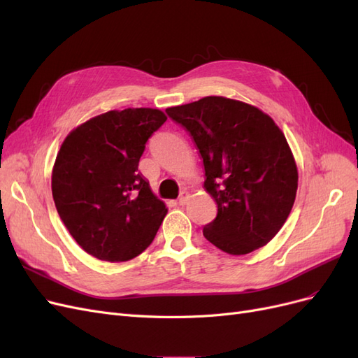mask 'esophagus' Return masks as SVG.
I'll return each instance as SVG.
<instances>
[{"label": "esophagus", "mask_w": 358, "mask_h": 358, "mask_svg": "<svg viewBox=\"0 0 358 358\" xmlns=\"http://www.w3.org/2000/svg\"><path fill=\"white\" fill-rule=\"evenodd\" d=\"M188 199H189V194H188L187 191H182V192H180V196H179V199H178V203H179L180 206H183V204H187Z\"/></svg>", "instance_id": "1"}]
</instances>
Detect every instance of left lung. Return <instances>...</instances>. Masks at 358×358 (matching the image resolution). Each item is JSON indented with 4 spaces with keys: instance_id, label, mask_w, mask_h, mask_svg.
I'll return each instance as SVG.
<instances>
[{
    "instance_id": "left-lung-1",
    "label": "left lung",
    "mask_w": 358,
    "mask_h": 358,
    "mask_svg": "<svg viewBox=\"0 0 358 358\" xmlns=\"http://www.w3.org/2000/svg\"><path fill=\"white\" fill-rule=\"evenodd\" d=\"M166 113L194 138L204 188L218 204L203 236L221 251L245 255L273 239L297 192V167L284 133L246 103L204 96Z\"/></svg>"
}]
</instances>
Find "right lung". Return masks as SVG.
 <instances>
[{
  "label": "right lung",
  "mask_w": 358,
  "mask_h": 358,
  "mask_svg": "<svg viewBox=\"0 0 358 358\" xmlns=\"http://www.w3.org/2000/svg\"><path fill=\"white\" fill-rule=\"evenodd\" d=\"M166 121L158 109L110 110L64 140L52 196L73 239L92 257L128 262L152 243L167 208L138 171V161Z\"/></svg>",
  "instance_id": "add662e5"
}]
</instances>
